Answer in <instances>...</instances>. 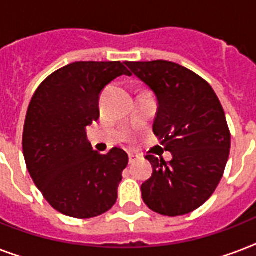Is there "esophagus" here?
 Masks as SVG:
<instances>
[{"label": "esophagus", "mask_w": 256, "mask_h": 256, "mask_svg": "<svg viewBox=\"0 0 256 256\" xmlns=\"http://www.w3.org/2000/svg\"><path fill=\"white\" fill-rule=\"evenodd\" d=\"M136 160H138V156L132 154V152H130V154H128V164H132L134 162H136Z\"/></svg>", "instance_id": "1"}]
</instances>
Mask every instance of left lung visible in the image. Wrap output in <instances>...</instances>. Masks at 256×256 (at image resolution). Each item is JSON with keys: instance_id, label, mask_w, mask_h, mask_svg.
<instances>
[{"instance_id": "obj_1", "label": "left lung", "mask_w": 256, "mask_h": 256, "mask_svg": "<svg viewBox=\"0 0 256 256\" xmlns=\"http://www.w3.org/2000/svg\"><path fill=\"white\" fill-rule=\"evenodd\" d=\"M158 102L152 132L170 152L164 162L146 156L152 175L142 183V199L160 215L188 214L210 198L224 172L231 136L223 108L208 84L168 61L126 62Z\"/></svg>"}]
</instances>
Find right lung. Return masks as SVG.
Wrapping results in <instances>:
<instances>
[{"instance_id": "obj_1", "label": "right lung", "mask_w": 256, "mask_h": 256, "mask_svg": "<svg viewBox=\"0 0 256 256\" xmlns=\"http://www.w3.org/2000/svg\"><path fill=\"white\" fill-rule=\"evenodd\" d=\"M124 74L130 72L120 62H74L46 78L30 100L22 136L26 166L61 214L94 218L116 202L128 154L94 152L86 128L100 118L104 86Z\"/></svg>"}]
</instances>
